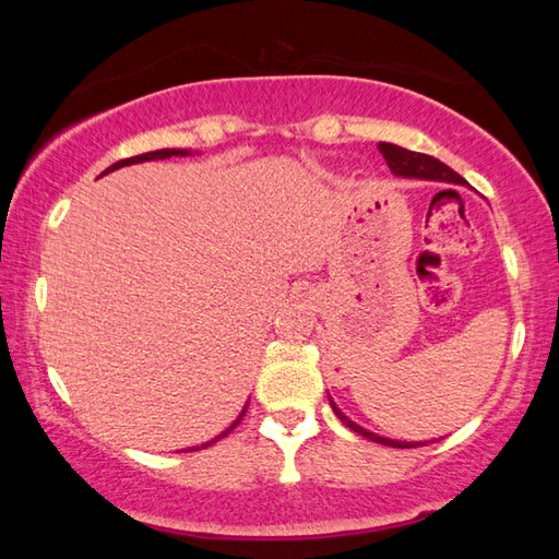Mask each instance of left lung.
<instances>
[{"instance_id": "1", "label": "left lung", "mask_w": 559, "mask_h": 559, "mask_svg": "<svg viewBox=\"0 0 559 559\" xmlns=\"http://www.w3.org/2000/svg\"><path fill=\"white\" fill-rule=\"evenodd\" d=\"M379 153H382L386 165L391 168V173L394 175H401V177H418V180H442V182H456V185H466V180L459 173H454L449 168V165H444L442 160H437L432 156H425V153H415V151H408V148H401V146H394V144H377ZM331 408H334V413L338 415V420L350 427L353 432H358L367 439H372V442H379V444H386V447H394V449H411V447H423V442H396V439H386V437H379L374 432H367L362 430L360 425H355L353 420H348L346 415H343L336 403L331 401Z\"/></svg>"}]
</instances>
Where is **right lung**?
<instances>
[{"label":"right lung","mask_w":559,"mask_h":559,"mask_svg":"<svg viewBox=\"0 0 559 559\" xmlns=\"http://www.w3.org/2000/svg\"><path fill=\"white\" fill-rule=\"evenodd\" d=\"M173 156H189V151L187 148H160V151H148V153H141V156H134V158H124V160H117L115 165H110L108 170H105L103 175H108V173H112V170H117V168H122V165H134V163H144V160H163V158H173ZM247 411V408H245ZM245 411L237 415V420L228 427V430H225L221 437H225V435H230V430L233 427H237L240 425V420H242V415H245ZM221 437H216V439H221ZM216 439H211V442H206V444H201V447H211L213 442H216ZM194 451V449H192Z\"/></svg>","instance_id":"add662e5"}]
</instances>
